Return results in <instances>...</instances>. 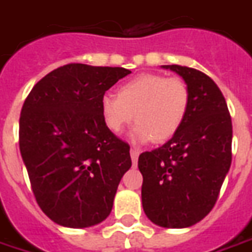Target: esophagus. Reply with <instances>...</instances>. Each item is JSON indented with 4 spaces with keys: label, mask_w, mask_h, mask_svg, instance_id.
Listing matches in <instances>:
<instances>
[{
    "label": "esophagus",
    "mask_w": 252,
    "mask_h": 252,
    "mask_svg": "<svg viewBox=\"0 0 252 252\" xmlns=\"http://www.w3.org/2000/svg\"><path fill=\"white\" fill-rule=\"evenodd\" d=\"M129 153H131V160H132V162L135 164V162L138 161V157H139L140 152L138 150V149H131V152H129Z\"/></svg>",
    "instance_id": "1"
}]
</instances>
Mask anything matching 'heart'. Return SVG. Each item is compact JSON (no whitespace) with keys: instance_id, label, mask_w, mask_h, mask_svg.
<instances>
[{"instance_id":"1","label":"heart","mask_w":252,"mask_h":252,"mask_svg":"<svg viewBox=\"0 0 252 252\" xmlns=\"http://www.w3.org/2000/svg\"><path fill=\"white\" fill-rule=\"evenodd\" d=\"M106 128L121 133L133 120L132 138L138 142L171 139L186 119L189 90L179 78L145 73L133 77L119 88V95L103 94L99 100Z\"/></svg>"}]
</instances>
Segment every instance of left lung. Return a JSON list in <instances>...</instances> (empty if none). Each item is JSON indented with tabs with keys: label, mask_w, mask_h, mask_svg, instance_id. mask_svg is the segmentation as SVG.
I'll return each instance as SVG.
<instances>
[{
	"label": "left lung",
	"mask_w": 252,
	"mask_h": 252,
	"mask_svg": "<svg viewBox=\"0 0 252 252\" xmlns=\"http://www.w3.org/2000/svg\"><path fill=\"white\" fill-rule=\"evenodd\" d=\"M184 78L189 109L179 131L161 148L139 156L142 205L161 227H189L217 203L232 162V119L218 85L196 68L161 66Z\"/></svg>",
	"instance_id": "left-lung-1"
}]
</instances>
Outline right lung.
Masks as SVG:
<instances>
[{"label": "right lung", "mask_w": 252, "mask_h": 252, "mask_svg": "<svg viewBox=\"0 0 252 252\" xmlns=\"http://www.w3.org/2000/svg\"><path fill=\"white\" fill-rule=\"evenodd\" d=\"M131 71L70 63L32 87L19 121V148L35 200L66 227H90L112 212L131 168L128 143L103 124L99 100Z\"/></svg>", "instance_id": "obj_1"}]
</instances>
